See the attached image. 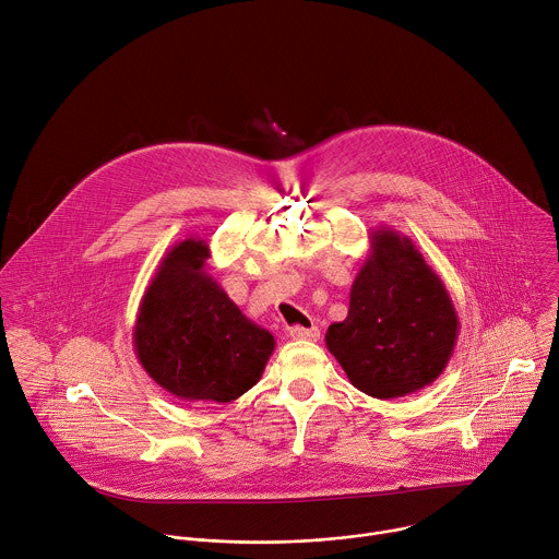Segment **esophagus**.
Returning a JSON list of instances; mask_svg holds the SVG:
<instances>
[{
    "label": "esophagus",
    "instance_id": "obj_1",
    "mask_svg": "<svg viewBox=\"0 0 559 559\" xmlns=\"http://www.w3.org/2000/svg\"><path fill=\"white\" fill-rule=\"evenodd\" d=\"M289 336L294 341H318V338H321V330H318L316 325H311V328H292Z\"/></svg>",
    "mask_w": 559,
    "mask_h": 559
}]
</instances>
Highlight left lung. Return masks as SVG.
I'll use <instances>...</instances> for the list:
<instances>
[{
	"instance_id": "obj_1",
	"label": "left lung",
	"mask_w": 559,
	"mask_h": 559,
	"mask_svg": "<svg viewBox=\"0 0 559 559\" xmlns=\"http://www.w3.org/2000/svg\"><path fill=\"white\" fill-rule=\"evenodd\" d=\"M369 243L347 318L330 325L325 343L356 389L389 401L438 380L460 321L442 278L409 236L380 225Z\"/></svg>"
}]
</instances>
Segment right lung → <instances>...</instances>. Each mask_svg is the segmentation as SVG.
Wrapping results in <instances>:
<instances>
[{"instance_id": "obj_1", "label": "right lung", "mask_w": 559, "mask_h": 559, "mask_svg": "<svg viewBox=\"0 0 559 559\" xmlns=\"http://www.w3.org/2000/svg\"><path fill=\"white\" fill-rule=\"evenodd\" d=\"M210 248L186 238L150 278L132 330L147 376L188 403H231L252 389L276 347L207 274Z\"/></svg>"}]
</instances>
